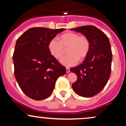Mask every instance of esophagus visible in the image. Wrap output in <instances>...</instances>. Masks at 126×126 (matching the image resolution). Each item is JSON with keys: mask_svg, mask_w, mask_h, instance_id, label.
<instances>
[{"mask_svg": "<svg viewBox=\"0 0 126 126\" xmlns=\"http://www.w3.org/2000/svg\"><path fill=\"white\" fill-rule=\"evenodd\" d=\"M66 72H67V73H69V72H70V69H69V67H66Z\"/></svg>", "mask_w": 126, "mask_h": 126, "instance_id": "esophagus-1", "label": "esophagus"}]
</instances>
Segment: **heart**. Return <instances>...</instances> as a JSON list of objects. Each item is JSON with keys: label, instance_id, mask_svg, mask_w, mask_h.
<instances>
[{"label": "heart", "instance_id": "1", "mask_svg": "<svg viewBox=\"0 0 126 126\" xmlns=\"http://www.w3.org/2000/svg\"><path fill=\"white\" fill-rule=\"evenodd\" d=\"M67 48L68 54L61 59L62 64L66 66H74L79 60L82 61L87 56L90 49V42L86 36L77 33L67 32L49 41L48 49L50 54L56 59H60Z\"/></svg>", "mask_w": 126, "mask_h": 126}]
</instances>
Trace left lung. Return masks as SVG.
I'll return each mask as SVG.
<instances>
[{"label": "left lung", "instance_id": "1", "mask_svg": "<svg viewBox=\"0 0 126 126\" xmlns=\"http://www.w3.org/2000/svg\"><path fill=\"white\" fill-rule=\"evenodd\" d=\"M81 32L90 42V49L84 61L70 71L77 75L72 88L78 95L92 97L107 83L111 74L112 51L109 39L99 29L92 25L70 29Z\"/></svg>", "mask_w": 126, "mask_h": 126}]
</instances>
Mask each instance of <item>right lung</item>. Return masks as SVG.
Returning <instances> with one entry per match:
<instances>
[{"instance_id":"right-lung-1","label":"right lung","mask_w":126,"mask_h":126,"mask_svg":"<svg viewBox=\"0 0 126 126\" xmlns=\"http://www.w3.org/2000/svg\"><path fill=\"white\" fill-rule=\"evenodd\" d=\"M64 30L34 27L17 40L13 54L14 73L21 90L31 99L48 98L57 78L66 73V67L48 49L49 41Z\"/></svg>"}]
</instances>
